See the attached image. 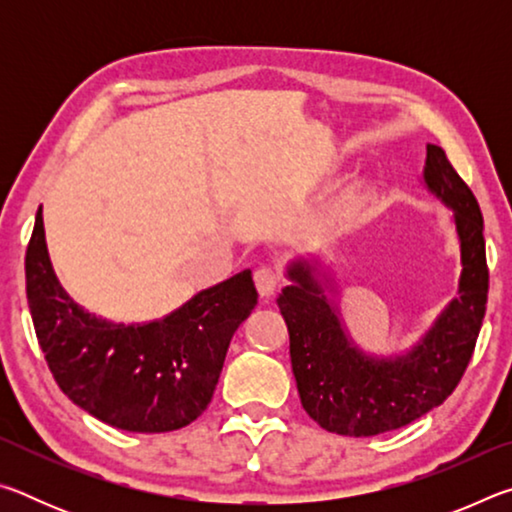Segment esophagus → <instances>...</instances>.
<instances>
[{"instance_id": "obj_1", "label": "esophagus", "mask_w": 512, "mask_h": 512, "mask_svg": "<svg viewBox=\"0 0 512 512\" xmlns=\"http://www.w3.org/2000/svg\"><path fill=\"white\" fill-rule=\"evenodd\" d=\"M255 287L262 300L273 298L277 287H280V275L273 268H259V271H255Z\"/></svg>"}]
</instances>
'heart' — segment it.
I'll return each mask as SVG.
<instances>
[{
    "label": "heart",
    "instance_id": "heart-1",
    "mask_svg": "<svg viewBox=\"0 0 512 512\" xmlns=\"http://www.w3.org/2000/svg\"><path fill=\"white\" fill-rule=\"evenodd\" d=\"M359 219H361V205L357 201H345L336 207L332 214H329V219L325 221V230L327 232L350 230L357 225Z\"/></svg>",
    "mask_w": 512,
    "mask_h": 512
}]
</instances>
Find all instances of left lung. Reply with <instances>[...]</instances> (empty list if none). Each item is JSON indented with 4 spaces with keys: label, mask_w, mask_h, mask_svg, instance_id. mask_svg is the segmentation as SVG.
<instances>
[{
    "label": "left lung",
    "mask_w": 512,
    "mask_h": 512,
    "mask_svg": "<svg viewBox=\"0 0 512 512\" xmlns=\"http://www.w3.org/2000/svg\"><path fill=\"white\" fill-rule=\"evenodd\" d=\"M422 178L454 210L463 268L458 296L409 352L372 357L357 348L327 298L334 293L332 277L314 259L289 264L291 284L277 298L302 409L339 436L366 438L400 429L443 404L461 381L481 332L488 264L479 203L436 144H427Z\"/></svg>",
    "instance_id": "left-lung-1"
}]
</instances>
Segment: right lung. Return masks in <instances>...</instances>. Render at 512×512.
I'll list each match as a JSON object with an SVG mask.
<instances>
[{
	"instance_id": "obj_1",
	"label": "right lung",
	"mask_w": 512,
	"mask_h": 512,
	"mask_svg": "<svg viewBox=\"0 0 512 512\" xmlns=\"http://www.w3.org/2000/svg\"><path fill=\"white\" fill-rule=\"evenodd\" d=\"M27 298L47 366L69 400L110 427L183 429L210 404L232 334L257 305L246 268L151 323H112L60 287L42 207L27 248Z\"/></svg>"
}]
</instances>
